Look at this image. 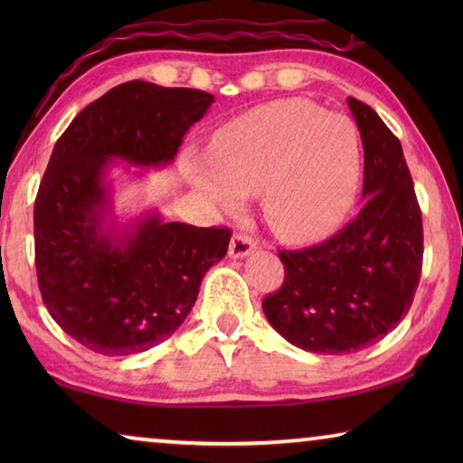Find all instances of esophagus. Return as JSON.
<instances>
[{"label": "esophagus", "mask_w": 463, "mask_h": 463, "mask_svg": "<svg viewBox=\"0 0 463 463\" xmlns=\"http://www.w3.org/2000/svg\"><path fill=\"white\" fill-rule=\"evenodd\" d=\"M257 242L247 237V234H234V237L231 239V245H229V255L232 257V260H242V257L250 255L255 250Z\"/></svg>", "instance_id": "1"}]
</instances>
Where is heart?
Returning <instances> with one entry per match:
<instances>
[{"label": "heart", "instance_id": "heart-1", "mask_svg": "<svg viewBox=\"0 0 463 463\" xmlns=\"http://www.w3.org/2000/svg\"><path fill=\"white\" fill-rule=\"evenodd\" d=\"M184 174L226 210L261 194L268 224L288 241L343 221L359 185L355 124L308 99H279L218 130L213 155L187 153Z\"/></svg>", "mask_w": 463, "mask_h": 463}]
</instances>
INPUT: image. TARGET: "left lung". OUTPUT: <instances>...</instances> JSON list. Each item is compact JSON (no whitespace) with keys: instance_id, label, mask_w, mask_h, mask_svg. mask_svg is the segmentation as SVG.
Segmentation results:
<instances>
[{"instance_id":"obj_1","label":"left lung","mask_w":463,"mask_h":463,"mask_svg":"<svg viewBox=\"0 0 463 463\" xmlns=\"http://www.w3.org/2000/svg\"><path fill=\"white\" fill-rule=\"evenodd\" d=\"M364 143V208L315 247L279 250L286 278L263 300L269 325L310 354H355L409 312L422 268V221L401 140L347 98Z\"/></svg>"}]
</instances>
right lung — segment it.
Masks as SVG:
<instances>
[{
	"label": "right lung",
	"instance_id": "add662e5",
	"mask_svg": "<svg viewBox=\"0 0 463 463\" xmlns=\"http://www.w3.org/2000/svg\"><path fill=\"white\" fill-rule=\"evenodd\" d=\"M214 96L128 81L83 108L52 148L34 202L36 276L62 331L108 357L143 354L190 315L206 271L226 255L229 229L112 218L109 165L175 159Z\"/></svg>",
	"mask_w": 463,
	"mask_h": 463
}]
</instances>
